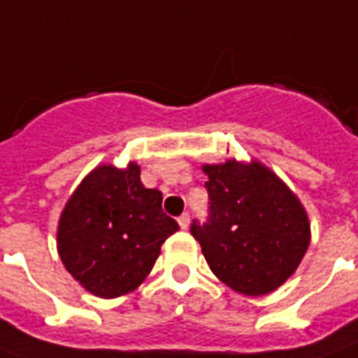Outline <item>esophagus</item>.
<instances>
[{"instance_id": "1", "label": "esophagus", "mask_w": 358, "mask_h": 358, "mask_svg": "<svg viewBox=\"0 0 358 358\" xmlns=\"http://www.w3.org/2000/svg\"><path fill=\"white\" fill-rule=\"evenodd\" d=\"M177 223H179V227H181V229H189V225H190L189 213H182L181 217H177Z\"/></svg>"}]
</instances>
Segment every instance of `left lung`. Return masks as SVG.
Returning a JSON list of instances; mask_svg holds the SVG:
<instances>
[{"instance_id": "left-lung-1", "label": "left lung", "mask_w": 358, "mask_h": 358, "mask_svg": "<svg viewBox=\"0 0 358 358\" xmlns=\"http://www.w3.org/2000/svg\"><path fill=\"white\" fill-rule=\"evenodd\" d=\"M210 221L190 227L211 273L244 296H265L294 275L311 242L301 200L263 162L204 164Z\"/></svg>"}]
</instances>
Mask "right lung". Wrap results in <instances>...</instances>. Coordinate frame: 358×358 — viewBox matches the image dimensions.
I'll use <instances>...</instances> for the list:
<instances>
[{
  "label": "right lung",
  "mask_w": 358,
  "mask_h": 358,
  "mask_svg": "<svg viewBox=\"0 0 358 358\" xmlns=\"http://www.w3.org/2000/svg\"><path fill=\"white\" fill-rule=\"evenodd\" d=\"M179 231L162 210V192L141 182V168L99 164L62 208L57 252L83 289L103 299L125 296L150 275L162 244Z\"/></svg>",
  "instance_id": "add662e5"
}]
</instances>
